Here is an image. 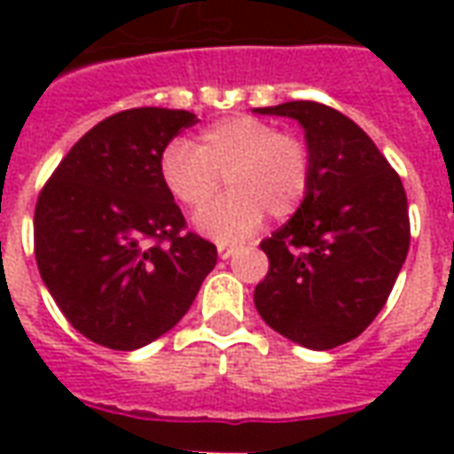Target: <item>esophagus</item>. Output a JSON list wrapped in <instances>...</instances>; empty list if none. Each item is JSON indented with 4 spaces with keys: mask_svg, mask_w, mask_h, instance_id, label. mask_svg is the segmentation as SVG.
<instances>
[{
    "mask_svg": "<svg viewBox=\"0 0 454 454\" xmlns=\"http://www.w3.org/2000/svg\"><path fill=\"white\" fill-rule=\"evenodd\" d=\"M238 253H240V246H226V243L218 246V257H221V260H228V257L238 255Z\"/></svg>",
    "mask_w": 454,
    "mask_h": 454,
    "instance_id": "obj_1",
    "label": "esophagus"
}]
</instances>
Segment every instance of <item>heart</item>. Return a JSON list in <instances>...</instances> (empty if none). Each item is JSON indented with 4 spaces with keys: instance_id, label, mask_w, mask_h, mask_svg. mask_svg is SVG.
I'll list each match as a JSON object with an SVG mask.
<instances>
[{
    "instance_id": "b5f03b06",
    "label": "heart",
    "mask_w": 454,
    "mask_h": 454,
    "mask_svg": "<svg viewBox=\"0 0 454 454\" xmlns=\"http://www.w3.org/2000/svg\"><path fill=\"white\" fill-rule=\"evenodd\" d=\"M158 175L169 197L187 211H201L226 177L228 192L197 218V228L218 243L255 236L267 211L286 218L301 207L311 155L304 140L253 116H228L201 130L194 148L169 140L158 158Z\"/></svg>"
}]
</instances>
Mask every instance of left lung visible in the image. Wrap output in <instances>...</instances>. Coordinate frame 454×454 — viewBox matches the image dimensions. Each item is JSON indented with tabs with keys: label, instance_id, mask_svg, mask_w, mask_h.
I'll return each instance as SVG.
<instances>
[{
	"label": "left lung",
	"instance_id": "1",
	"mask_svg": "<svg viewBox=\"0 0 454 454\" xmlns=\"http://www.w3.org/2000/svg\"><path fill=\"white\" fill-rule=\"evenodd\" d=\"M304 129L311 179L301 207L260 247L270 272L255 309L270 328L309 350L352 340L387 304L411 240L399 175L364 130L318 102L253 109Z\"/></svg>",
	"mask_w": 454,
	"mask_h": 454
}]
</instances>
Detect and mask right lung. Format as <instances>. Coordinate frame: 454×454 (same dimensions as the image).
Here are the masks:
<instances>
[{"instance_id": "add662e5", "label": "right lung", "mask_w": 454, "mask_h": 454, "mask_svg": "<svg viewBox=\"0 0 454 454\" xmlns=\"http://www.w3.org/2000/svg\"><path fill=\"white\" fill-rule=\"evenodd\" d=\"M143 106L99 121L38 197L34 246L43 285L84 338L138 350L179 324L216 265V246L184 233L158 175L162 148L197 123Z\"/></svg>"}]
</instances>
